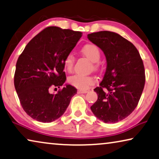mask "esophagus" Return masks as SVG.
I'll return each instance as SVG.
<instances>
[{
    "label": "esophagus",
    "mask_w": 159,
    "mask_h": 159,
    "mask_svg": "<svg viewBox=\"0 0 159 159\" xmlns=\"http://www.w3.org/2000/svg\"><path fill=\"white\" fill-rule=\"evenodd\" d=\"M88 93L87 91H85V90H78V93Z\"/></svg>",
    "instance_id": "34e87169"
}]
</instances>
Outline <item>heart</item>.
<instances>
[{
    "label": "heart",
    "instance_id": "obj_1",
    "mask_svg": "<svg viewBox=\"0 0 159 159\" xmlns=\"http://www.w3.org/2000/svg\"><path fill=\"white\" fill-rule=\"evenodd\" d=\"M81 52L91 62L96 63L93 66L95 68H98V64H97L96 62H98L101 58V52L96 45L87 44L83 47ZM74 61L75 58L72 53H69L66 57L64 61H63V66H64V68L67 71H71L73 68V65H74ZM68 81L70 85L77 88V89L86 90L90 86L94 84L95 80L91 76L75 74L68 78Z\"/></svg>",
    "mask_w": 159,
    "mask_h": 159
}]
</instances>
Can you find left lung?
I'll use <instances>...</instances> for the list:
<instances>
[{"mask_svg": "<svg viewBox=\"0 0 159 159\" xmlns=\"http://www.w3.org/2000/svg\"><path fill=\"white\" fill-rule=\"evenodd\" d=\"M87 38L102 50L107 62L100 86L94 89L98 100L91 109L104 123H117L129 116L140 100L146 80L143 61L134 45L116 33L104 30Z\"/></svg>", "mask_w": 159, "mask_h": 159, "instance_id": "left-lung-1", "label": "left lung"}]
</instances>
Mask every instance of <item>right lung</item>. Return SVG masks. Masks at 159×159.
<instances>
[{
    "mask_svg": "<svg viewBox=\"0 0 159 159\" xmlns=\"http://www.w3.org/2000/svg\"><path fill=\"white\" fill-rule=\"evenodd\" d=\"M81 36L79 31L48 27L30 40L19 56L14 86L23 110L34 119L43 123L58 119L76 93L69 84L56 94L50 90L65 83L63 61Z\"/></svg>",
    "mask_w": 159,
    "mask_h": 159,
    "instance_id": "right-lung-1",
    "label": "right lung"
}]
</instances>
